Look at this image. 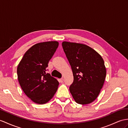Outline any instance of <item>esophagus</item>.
I'll return each mask as SVG.
<instances>
[{
	"label": "esophagus",
	"instance_id": "34e87169",
	"mask_svg": "<svg viewBox=\"0 0 128 128\" xmlns=\"http://www.w3.org/2000/svg\"><path fill=\"white\" fill-rule=\"evenodd\" d=\"M58 81H59V82H60L62 83V82H64V79L63 78H61L60 79H58Z\"/></svg>",
	"mask_w": 128,
	"mask_h": 128
}]
</instances>
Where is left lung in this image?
<instances>
[{
  "mask_svg": "<svg viewBox=\"0 0 128 128\" xmlns=\"http://www.w3.org/2000/svg\"><path fill=\"white\" fill-rule=\"evenodd\" d=\"M62 46L73 72L74 80L70 91L73 99L79 104L91 103L98 97L105 82L104 60L87 45L64 41Z\"/></svg>",
  "mask_w": 128,
  "mask_h": 128,
  "instance_id": "1",
  "label": "left lung"
}]
</instances>
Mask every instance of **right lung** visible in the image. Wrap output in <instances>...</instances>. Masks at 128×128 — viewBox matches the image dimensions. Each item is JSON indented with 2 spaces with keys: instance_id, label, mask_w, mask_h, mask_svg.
Masks as SVG:
<instances>
[{
  "instance_id": "obj_1",
  "label": "right lung",
  "mask_w": 128,
  "mask_h": 128,
  "mask_svg": "<svg viewBox=\"0 0 128 128\" xmlns=\"http://www.w3.org/2000/svg\"><path fill=\"white\" fill-rule=\"evenodd\" d=\"M58 46L57 41L37 43L28 50L18 65L17 76L21 88L36 104L46 103L57 91L58 81L46 73V70Z\"/></svg>"
}]
</instances>
